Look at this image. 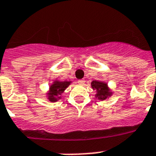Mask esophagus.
Listing matches in <instances>:
<instances>
[{"label":"esophagus","mask_w":156,"mask_h":156,"mask_svg":"<svg viewBox=\"0 0 156 156\" xmlns=\"http://www.w3.org/2000/svg\"><path fill=\"white\" fill-rule=\"evenodd\" d=\"M78 84H80V85H83L85 83V81L84 80H78Z\"/></svg>","instance_id":"esophagus-1"}]
</instances>
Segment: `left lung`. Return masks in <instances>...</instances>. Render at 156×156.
I'll return each mask as SVG.
<instances>
[{
    "instance_id": "obj_1",
    "label": "left lung",
    "mask_w": 156,
    "mask_h": 156,
    "mask_svg": "<svg viewBox=\"0 0 156 156\" xmlns=\"http://www.w3.org/2000/svg\"><path fill=\"white\" fill-rule=\"evenodd\" d=\"M91 86H92L93 89L97 90V94L95 96L98 100H105L112 94V93L109 92L108 85L105 82L93 81L91 82Z\"/></svg>"
}]
</instances>
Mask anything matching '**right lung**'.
I'll return each mask as SVG.
<instances>
[{
	"label": "right lung",
	"instance_id": "1",
	"mask_svg": "<svg viewBox=\"0 0 156 156\" xmlns=\"http://www.w3.org/2000/svg\"><path fill=\"white\" fill-rule=\"evenodd\" d=\"M71 82H59V81H55L53 82V84L50 86V91L48 93V99L51 102H55L58 99H60L61 97L58 95H61L62 93L68 87V86L70 84Z\"/></svg>",
	"mask_w": 156,
	"mask_h": 156
}]
</instances>
